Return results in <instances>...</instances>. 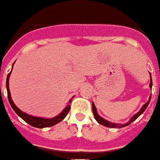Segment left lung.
<instances>
[{
  "instance_id": "8db88e82",
  "label": "left lung",
  "mask_w": 160,
  "mask_h": 160,
  "mask_svg": "<svg viewBox=\"0 0 160 160\" xmlns=\"http://www.w3.org/2000/svg\"><path fill=\"white\" fill-rule=\"evenodd\" d=\"M150 74V73H149ZM152 85H153V82H152V77H151V75H150V84H149V87L150 88H152ZM150 100H151V96L150 97H149V99H148V101L146 103H145L143 106L142 107V108L140 109V111L138 112V113H136L135 115L132 117V118L130 119V120L127 122V123L125 124H118V123H113V122H109V121L106 120V119H104V118H102L101 116H99V114L97 113V111H96V106H95V104H94L93 102H92V111H93V114H94V117H95V118H96V120L97 121V122L100 124H102V125H103V126L105 127H107V128H124V127L128 126V125H129V124H131L132 122H134V121L136 120L138 117H139L141 114H142L143 112H144L145 110H146V108L148 107V104H149V102H150Z\"/></svg>"
}]
</instances>
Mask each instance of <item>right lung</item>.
<instances>
[{
    "label": "right lung",
    "instance_id": "obj_1",
    "mask_svg": "<svg viewBox=\"0 0 160 160\" xmlns=\"http://www.w3.org/2000/svg\"><path fill=\"white\" fill-rule=\"evenodd\" d=\"M13 64H12V68H13ZM11 73H12V71L10 72L9 74L7 75V90L8 101H9V103L10 105H11V107H12V109L14 110V112H15L22 120L25 121L27 123H28L29 125H31V126L34 127V128H48V127L54 126L55 124L60 122L62 120H64V118L66 117L68 112H69V109H70V105H69V103H71L72 99L69 100V105L63 110V112H62L60 114H58V116H56V117H54V118H38V117H33V116L28 115V114H27V113L22 112V111L14 104V102H13V101H12V96H11V93H10L9 78L10 75H11Z\"/></svg>",
    "mask_w": 160,
    "mask_h": 160
}]
</instances>
